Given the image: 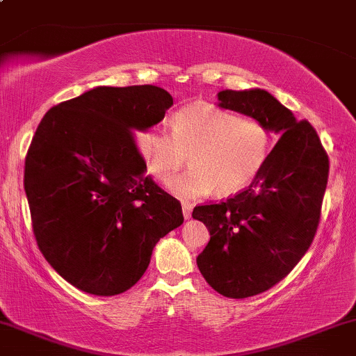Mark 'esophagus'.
<instances>
[{
  "label": "esophagus",
  "mask_w": 356,
  "mask_h": 356,
  "mask_svg": "<svg viewBox=\"0 0 356 356\" xmlns=\"http://www.w3.org/2000/svg\"><path fill=\"white\" fill-rule=\"evenodd\" d=\"M182 214H184L186 220H189L191 214H193V202L182 201Z\"/></svg>",
  "instance_id": "obj_1"
}]
</instances>
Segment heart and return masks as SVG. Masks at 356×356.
Wrapping results in <instances>:
<instances>
[{"instance_id":"1","label":"heart","mask_w":356,"mask_h":356,"mask_svg":"<svg viewBox=\"0 0 356 356\" xmlns=\"http://www.w3.org/2000/svg\"><path fill=\"white\" fill-rule=\"evenodd\" d=\"M272 145L264 123L208 106L177 111L172 130L152 127L136 136L148 172L160 182L170 181L189 154L193 167L170 182V189L184 197L204 196L213 189L228 196L245 189L267 165Z\"/></svg>"}]
</instances>
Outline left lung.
I'll list each match as a JSON object with an SVG mask.
<instances>
[{
  "instance_id": "obj_1",
  "label": "left lung",
  "mask_w": 356,
  "mask_h": 356,
  "mask_svg": "<svg viewBox=\"0 0 356 356\" xmlns=\"http://www.w3.org/2000/svg\"><path fill=\"white\" fill-rule=\"evenodd\" d=\"M220 106L280 134L267 165L247 189L196 206L209 232L197 255L206 282L225 298L245 299L279 284L311 247L321 220L330 159L307 120L298 121L264 89L221 91Z\"/></svg>"
}]
</instances>
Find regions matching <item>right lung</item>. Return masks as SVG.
<instances>
[{
	"label": "right lung",
	"instance_id": "add662e5",
	"mask_svg": "<svg viewBox=\"0 0 356 356\" xmlns=\"http://www.w3.org/2000/svg\"><path fill=\"white\" fill-rule=\"evenodd\" d=\"M172 103L157 86H101L50 108L35 131L23 179L35 240L88 294L134 287L157 241L184 221L181 202L145 175L135 140Z\"/></svg>",
	"mask_w": 356,
	"mask_h": 356
}]
</instances>
